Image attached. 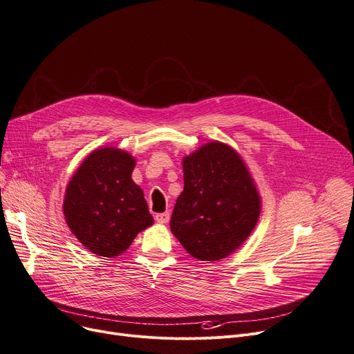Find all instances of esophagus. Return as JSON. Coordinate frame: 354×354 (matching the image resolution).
Wrapping results in <instances>:
<instances>
[{"mask_svg": "<svg viewBox=\"0 0 354 354\" xmlns=\"http://www.w3.org/2000/svg\"><path fill=\"white\" fill-rule=\"evenodd\" d=\"M169 218H171L169 212H163V214H156V215H155V221H156L158 223H168V222H169Z\"/></svg>", "mask_w": 354, "mask_h": 354, "instance_id": "34e87169", "label": "esophagus"}]
</instances>
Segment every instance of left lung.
I'll list each match as a JSON object with an SVG mask.
<instances>
[{
    "label": "left lung",
    "instance_id": "8db88e82",
    "mask_svg": "<svg viewBox=\"0 0 354 354\" xmlns=\"http://www.w3.org/2000/svg\"><path fill=\"white\" fill-rule=\"evenodd\" d=\"M183 191L171 230L191 256L216 262L236 250L261 215V196L241 155L209 142L183 158Z\"/></svg>",
    "mask_w": 354,
    "mask_h": 354
}]
</instances>
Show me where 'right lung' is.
I'll return each instance as SVG.
<instances>
[{"label":"right lung","mask_w":354,"mask_h":354,"mask_svg":"<svg viewBox=\"0 0 354 354\" xmlns=\"http://www.w3.org/2000/svg\"><path fill=\"white\" fill-rule=\"evenodd\" d=\"M133 168L131 153L100 148L84 159L66 186L65 221L75 238L98 256H120L153 223L144 192L132 180Z\"/></svg>","instance_id":"obj_1"}]
</instances>
